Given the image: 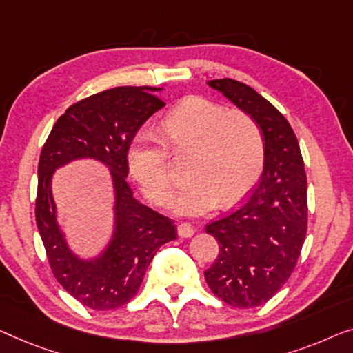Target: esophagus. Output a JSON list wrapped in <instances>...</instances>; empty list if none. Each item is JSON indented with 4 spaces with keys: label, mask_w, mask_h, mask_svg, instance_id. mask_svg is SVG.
I'll return each mask as SVG.
<instances>
[{
    "label": "esophagus",
    "mask_w": 353,
    "mask_h": 353,
    "mask_svg": "<svg viewBox=\"0 0 353 353\" xmlns=\"http://www.w3.org/2000/svg\"><path fill=\"white\" fill-rule=\"evenodd\" d=\"M195 233V228L190 224H179L177 225V235L181 238H190Z\"/></svg>",
    "instance_id": "esophagus-1"
}]
</instances>
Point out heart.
<instances>
[{"instance_id": "obj_1", "label": "heart", "mask_w": 353, "mask_h": 353, "mask_svg": "<svg viewBox=\"0 0 353 353\" xmlns=\"http://www.w3.org/2000/svg\"><path fill=\"white\" fill-rule=\"evenodd\" d=\"M158 132L161 141L150 134L132 139L129 171L153 203L165 205L171 196V174L164 146L174 153L195 150L193 182L171 203L179 216L206 214L219 201L236 205L256 185L264 168L265 142L256 118L243 110L225 112L210 99H183L166 113Z\"/></svg>"}]
</instances>
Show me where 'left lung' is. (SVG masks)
Segmentation results:
<instances>
[{"mask_svg":"<svg viewBox=\"0 0 353 353\" xmlns=\"http://www.w3.org/2000/svg\"><path fill=\"white\" fill-rule=\"evenodd\" d=\"M264 134L259 185L228 214L206 225L219 241V256L205 272L208 286L232 307L251 309L272 299L301 256L307 233V177L299 142L285 117L254 89L236 79H211Z\"/></svg>","mask_w":353,"mask_h":353,"instance_id":"8db88e82","label":"left lung"}]
</instances>
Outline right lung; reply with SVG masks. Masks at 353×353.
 <instances>
[{"label": "right lung", "mask_w": 353, "mask_h": 353, "mask_svg": "<svg viewBox=\"0 0 353 353\" xmlns=\"http://www.w3.org/2000/svg\"><path fill=\"white\" fill-rule=\"evenodd\" d=\"M161 89L121 86L73 103L59 118L44 142L38 163L34 217L56 280L92 310H113L137 294L158 248L176 240L170 217L139 203L126 182L128 150L134 136L153 113L165 107ZM92 157L112 172L116 192V228L96 260H79L68 248L57 224L52 174L73 159Z\"/></svg>", "instance_id": "1"}]
</instances>
